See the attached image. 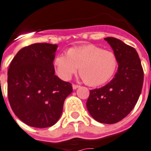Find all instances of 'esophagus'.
I'll list each match as a JSON object with an SVG mask.
<instances>
[{
	"label": "esophagus",
	"mask_w": 151,
	"mask_h": 151,
	"mask_svg": "<svg viewBox=\"0 0 151 151\" xmlns=\"http://www.w3.org/2000/svg\"><path fill=\"white\" fill-rule=\"evenodd\" d=\"M79 85H77V84H73V89H77V88H78Z\"/></svg>",
	"instance_id": "34e87169"
}]
</instances>
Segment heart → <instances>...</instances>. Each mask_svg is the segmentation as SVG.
<instances>
[{
	"instance_id": "1",
	"label": "heart",
	"mask_w": 151,
	"mask_h": 151,
	"mask_svg": "<svg viewBox=\"0 0 151 151\" xmlns=\"http://www.w3.org/2000/svg\"><path fill=\"white\" fill-rule=\"evenodd\" d=\"M79 67L83 82L91 86L108 83L115 74L118 59L115 54L93 44L69 48L66 55H59L54 60V68L64 81L71 78Z\"/></svg>"
}]
</instances>
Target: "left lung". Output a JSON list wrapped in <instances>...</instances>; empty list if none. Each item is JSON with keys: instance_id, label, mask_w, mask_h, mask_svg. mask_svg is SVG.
Masks as SVG:
<instances>
[{"instance_id": "8db88e82", "label": "left lung", "mask_w": 151, "mask_h": 151, "mask_svg": "<svg viewBox=\"0 0 151 151\" xmlns=\"http://www.w3.org/2000/svg\"><path fill=\"white\" fill-rule=\"evenodd\" d=\"M105 40L114 50L119 68L107 85L90 91L86 108L94 119L112 124L124 119L135 107L142 92L144 72L133 47L114 37Z\"/></svg>"}]
</instances>
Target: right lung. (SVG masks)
Masks as SVG:
<instances>
[{
  "mask_svg": "<svg viewBox=\"0 0 151 151\" xmlns=\"http://www.w3.org/2000/svg\"><path fill=\"white\" fill-rule=\"evenodd\" d=\"M57 45L35 43L22 48L8 69L7 94L14 114L30 127L53 126L63 111L72 84L55 75Z\"/></svg>",
  "mask_w": 151,
  "mask_h": 151,
  "instance_id": "1",
  "label": "right lung"
}]
</instances>
